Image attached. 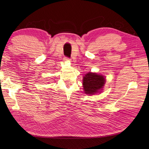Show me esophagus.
<instances>
[{
    "mask_svg": "<svg viewBox=\"0 0 149 149\" xmlns=\"http://www.w3.org/2000/svg\"><path fill=\"white\" fill-rule=\"evenodd\" d=\"M63 59H64V60H65V61H70V59L69 58H67V57H65V58H63Z\"/></svg>",
    "mask_w": 149,
    "mask_h": 149,
    "instance_id": "1",
    "label": "esophagus"
}]
</instances>
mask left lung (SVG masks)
I'll use <instances>...</instances> for the list:
<instances>
[{"label": "left lung", "instance_id": "obj_1", "mask_svg": "<svg viewBox=\"0 0 149 149\" xmlns=\"http://www.w3.org/2000/svg\"><path fill=\"white\" fill-rule=\"evenodd\" d=\"M105 84V79L96 73H88L83 77V87L85 93L93 95L99 92Z\"/></svg>", "mask_w": 149, "mask_h": 149}]
</instances>
